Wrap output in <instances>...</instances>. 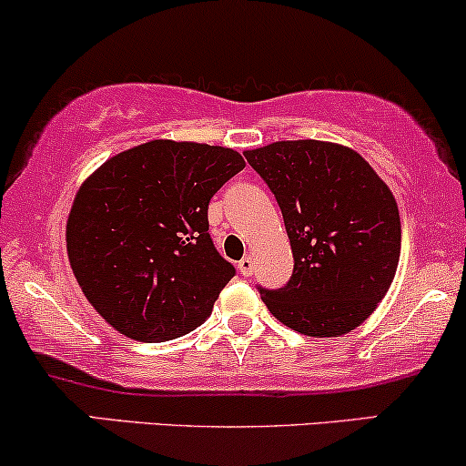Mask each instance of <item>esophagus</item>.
<instances>
[{
	"label": "esophagus",
	"mask_w": 466,
	"mask_h": 466,
	"mask_svg": "<svg viewBox=\"0 0 466 466\" xmlns=\"http://www.w3.org/2000/svg\"><path fill=\"white\" fill-rule=\"evenodd\" d=\"M238 268H239V274H242V277H250L252 269H255V266H252L250 257H244V259L238 263Z\"/></svg>",
	"instance_id": "obj_1"
}]
</instances>
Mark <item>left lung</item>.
Wrapping results in <instances>:
<instances>
[{
  "mask_svg": "<svg viewBox=\"0 0 466 466\" xmlns=\"http://www.w3.org/2000/svg\"><path fill=\"white\" fill-rule=\"evenodd\" d=\"M283 214L294 274L261 300L285 326L337 337L373 313L393 283L401 248L391 189L352 148L287 140L246 151Z\"/></svg>",
  "mask_w": 466,
  "mask_h": 466,
  "instance_id": "left-lung-1",
  "label": "left lung"
}]
</instances>
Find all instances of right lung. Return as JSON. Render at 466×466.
Returning <instances> with one entry per match:
<instances>
[{"mask_svg": "<svg viewBox=\"0 0 466 466\" xmlns=\"http://www.w3.org/2000/svg\"><path fill=\"white\" fill-rule=\"evenodd\" d=\"M244 166L233 148L153 140L82 183L66 222L68 261L120 335L170 341L209 318L235 268L211 242L207 209Z\"/></svg>", "mask_w": 466, "mask_h": 466, "instance_id": "obj_1", "label": "right lung"}]
</instances>
